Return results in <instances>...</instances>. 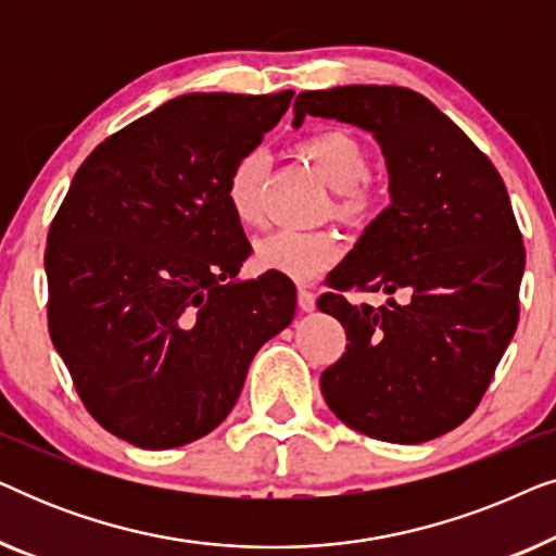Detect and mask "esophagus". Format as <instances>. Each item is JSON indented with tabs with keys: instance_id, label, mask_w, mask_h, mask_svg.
<instances>
[{
	"instance_id": "34e87169",
	"label": "esophagus",
	"mask_w": 556,
	"mask_h": 556,
	"mask_svg": "<svg viewBox=\"0 0 556 556\" xmlns=\"http://www.w3.org/2000/svg\"><path fill=\"white\" fill-rule=\"evenodd\" d=\"M299 308L301 311H314L316 308V293L308 288H299Z\"/></svg>"
}]
</instances>
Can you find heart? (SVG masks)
I'll return each instance as SVG.
<instances>
[{"label": "heart", "mask_w": 556, "mask_h": 556, "mask_svg": "<svg viewBox=\"0 0 556 556\" xmlns=\"http://www.w3.org/2000/svg\"><path fill=\"white\" fill-rule=\"evenodd\" d=\"M301 154L314 164L326 185L337 189V210L344 217L362 219L375 207V189L369 187V156L356 136L329 128L301 141ZM265 156L261 149H248L235 159L225 179V200L232 217L242 225H255L263 215L261 185ZM344 253L341 238L331 230H276L255 242V265L299 283L324 276Z\"/></svg>", "instance_id": "1"}]
</instances>
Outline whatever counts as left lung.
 <instances>
[{
	"label": "left lung",
	"mask_w": 556,
	"mask_h": 556,
	"mask_svg": "<svg viewBox=\"0 0 556 556\" xmlns=\"http://www.w3.org/2000/svg\"><path fill=\"white\" fill-rule=\"evenodd\" d=\"M306 116L375 134L392 204L326 278L318 308L339 318L346 352L324 369L331 413L387 443H425L468 420L519 324L521 230L491 159L428 98L400 86L306 90ZM349 290H384L375 309ZM397 294L407 302L400 304Z\"/></svg>",
	"instance_id": "8db88e82"
}]
</instances>
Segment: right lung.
I'll return each mask as SVG.
<instances>
[{
    "label": "right lung",
    "mask_w": 556,
    "mask_h": 556,
    "mask_svg": "<svg viewBox=\"0 0 556 556\" xmlns=\"http://www.w3.org/2000/svg\"><path fill=\"white\" fill-rule=\"evenodd\" d=\"M189 93L90 151L45 248L48 329L93 420L164 451L230 415L250 362L295 314L278 273L238 283L250 242L225 200L235 159L291 105Z\"/></svg>",
    "instance_id": "add662e5"
}]
</instances>
